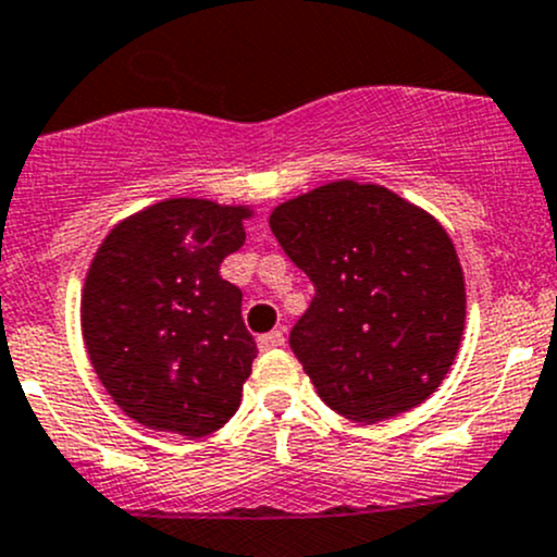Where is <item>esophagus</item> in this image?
<instances>
[{"label": "esophagus", "instance_id": "obj_1", "mask_svg": "<svg viewBox=\"0 0 557 557\" xmlns=\"http://www.w3.org/2000/svg\"><path fill=\"white\" fill-rule=\"evenodd\" d=\"M285 345V334L283 331H269V334L258 336V350H277V347Z\"/></svg>", "mask_w": 557, "mask_h": 557}]
</instances>
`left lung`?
<instances>
[{
  "label": "left lung",
  "instance_id": "1",
  "mask_svg": "<svg viewBox=\"0 0 557 557\" xmlns=\"http://www.w3.org/2000/svg\"><path fill=\"white\" fill-rule=\"evenodd\" d=\"M269 226L314 285L290 350L318 396L356 423L423 404L466 323L463 269L442 223L383 185L336 180L274 207Z\"/></svg>",
  "mask_w": 557,
  "mask_h": 557
}]
</instances>
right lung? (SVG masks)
<instances>
[{"label":"right lung","mask_w":557,"mask_h":557,"mask_svg":"<svg viewBox=\"0 0 557 557\" xmlns=\"http://www.w3.org/2000/svg\"><path fill=\"white\" fill-rule=\"evenodd\" d=\"M245 205L164 199L99 245L81 296L88 358L112 401L156 431L199 440L239 409L256 339L221 277L245 245Z\"/></svg>","instance_id":"1"}]
</instances>
